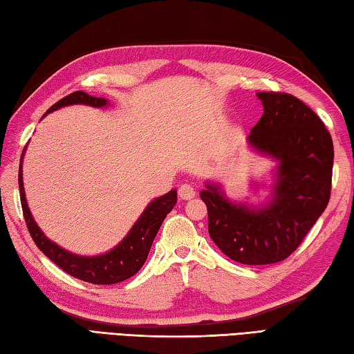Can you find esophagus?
<instances>
[{"mask_svg":"<svg viewBox=\"0 0 354 354\" xmlns=\"http://www.w3.org/2000/svg\"><path fill=\"white\" fill-rule=\"evenodd\" d=\"M178 197L182 200H191L195 197V189L191 185H182L178 187Z\"/></svg>","mask_w":354,"mask_h":354,"instance_id":"34e87169","label":"esophagus"}]
</instances>
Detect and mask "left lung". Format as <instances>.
<instances>
[{"label":"left lung","instance_id":"1","mask_svg":"<svg viewBox=\"0 0 354 354\" xmlns=\"http://www.w3.org/2000/svg\"><path fill=\"white\" fill-rule=\"evenodd\" d=\"M257 98L263 115L247 144L276 162L270 197L257 204L233 201L216 182H204L200 192L212 241L243 265H270L292 254L323 215L332 189L333 142L323 121L289 93L257 92Z\"/></svg>","mask_w":354,"mask_h":354}]
</instances>
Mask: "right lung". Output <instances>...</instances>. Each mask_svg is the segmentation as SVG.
<instances>
[{
  "label": "right lung",
  "mask_w": 354,
  "mask_h": 354,
  "mask_svg": "<svg viewBox=\"0 0 354 354\" xmlns=\"http://www.w3.org/2000/svg\"><path fill=\"white\" fill-rule=\"evenodd\" d=\"M73 104H84L100 109L106 107L111 103L106 98L92 97L86 92L77 91L69 93L65 98H62L56 104H53L44 116L57 111L60 107ZM26 150L27 147L24 148L19 162V194L24 218H26L28 232L37 248L46 257L51 259L59 268L68 272L69 276L80 279L83 281H89V283L93 285H113L135 276L145 263L148 253H150V248L153 245V241L160 229L163 219L167 218V215L176 206L177 189H171L168 194L148 203L142 214L136 219V223L129 230V233L112 250L97 256L75 254L73 251H68L64 247H60L59 243L46 238V234L41 230V227L36 224L33 215H31L22 182V159L24 154H26Z\"/></svg>",
  "instance_id": "right-lung-1"
}]
</instances>
